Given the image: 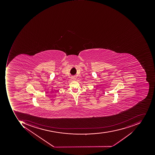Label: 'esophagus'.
I'll return each instance as SVG.
<instances>
[{"instance_id": "34e87169", "label": "esophagus", "mask_w": 155, "mask_h": 155, "mask_svg": "<svg viewBox=\"0 0 155 155\" xmlns=\"http://www.w3.org/2000/svg\"><path fill=\"white\" fill-rule=\"evenodd\" d=\"M72 78L73 80H75V77H74V76H72V78Z\"/></svg>"}]
</instances>
